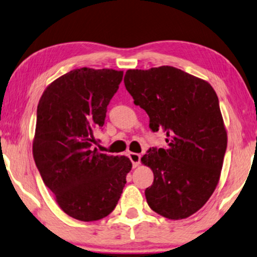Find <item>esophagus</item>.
I'll use <instances>...</instances> for the list:
<instances>
[{
	"instance_id": "esophagus-1",
	"label": "esophagus",
	"mask_w": 257,
	"mask_h": 257,
	"mask_svg": "<svg viewBox=\"0 0 257 257\" xmlns=\"http://www.w3.org/2000/svg\"><path fill=\"white\" fill-rule=\"evenodd\" d=\"M128 158H130V160H131V162H132V165H133V167H138L140 165V159H141V155L140 154H137V153H130L128 154Z\"/></svg>"
}]
</instances>
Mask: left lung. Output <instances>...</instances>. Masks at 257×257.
I'll return each instance as SVG.
<instances>
[{
    "label": "left lung",
    "mask_w": 257,
    "mask_h": 257,
    "mask_svg": "<svg viewBox=\"0 0 257 257\" xmlns=\"http://www.w3.org/2000/svg\"><path fill=\"white\" fill-rule=\"evenodd\" d=\"M124 83L152 131L168 137L167 148L141 158L154 174L145 190L148 205L168 219L190 217L217 187L227 147L218 96L206 81L172 66L128 69Z\"/></svg>",
    "instance_id": "8db88e82"
}]
</instances>
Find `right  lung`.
Segmentation results:
<instances>
[{"mask_svg":"<svg viewBox=\"0 0 257 257\" xmlns=\"http://www.w3.org/2000/svg\"><path fill=\"white\" fill-rule=\"evenodd\" d=\"M122 80L114 69L77 68L53 81L37 107L33 158L61 210L81 221L114 210L132 163L102 154L94 133Z\"/></svg>","mask_w":257,"mask_h":257,"instance_id":"right-lung-1","label":"right lung"}]
</instances>
